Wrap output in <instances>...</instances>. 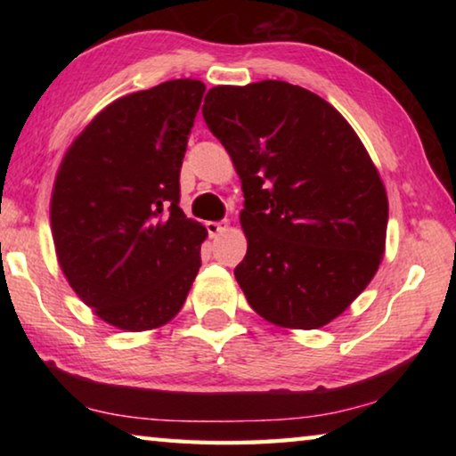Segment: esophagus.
<instances>
[{"mask_svg":"<svg viewBox=\"0 0 456 456\" xmlns=\"http://www.w3.org/2000/svg\"><path fill=\"white\" fill-rule=\"evenodd\" d=\"M227 229H229L227 221H209V223H207V231H209L211 237H219L221 233H225Z\"/></svg>","mask_w":456,"mask_h":456,"instance_id":"1","label":"esophagus"}]
</instances>
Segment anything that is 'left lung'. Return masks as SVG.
<instances>
[{"mask_svg": "<svg viewBox=\"0 0 456 456\" xmlns=\"http://www.w3.org/2000/svg\"><path fill=\"white\" fill-rule=\"evenodd\" d=\"M203 117L241 179L247 302L285 330L326 326L384 257L388 197L366 146L330 102L281 80L215 86Z\"/></svg>", "mask_w": 456, "mask_h": 456, "instance_id": "obj_1", "label": "left lung"}]
</instances>
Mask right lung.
Returning <instances> with one entry per match:
<instances>
[{"instance_id":"right-lung-1","label":"right lung","mask_w":456,"mask_h":456,"mask_svg":"<svg viewBox=\"0 0 456 456\" xmlns=\"http://www.w3.org/2000/svg\"><path fill=\"white\" fill-rule=\"evenodd\" d=\"M203 92L183 78L117 98L74 138L53 179L58 265L118 330L163 328L199 273L207 229L179 207V175Z\"/></svg>"}]
</instances>
